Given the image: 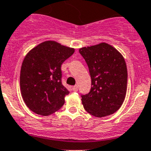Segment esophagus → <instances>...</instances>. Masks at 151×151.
I'll list each match as a JSON object with an SVG mask.
<instances>
[{
	"label": "esophagus",
	"instance_id": "esophagus-1",
	"mask_svg": "<svg viewBox=\"0 0 151 151\" xmlns=\"http://www.w3.org/2000/svg\"><path fill=\"white\" fill-rule=\"evenodd\" d=\"M72 90H73L74 92H76V91H78V85H74L72 87Z\"/></svg>",
	"mask_w": 151,
	"mask_h": 151
}]
</instances>
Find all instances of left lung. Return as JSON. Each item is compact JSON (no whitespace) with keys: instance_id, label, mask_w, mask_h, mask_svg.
I'll use <instances>...</instances> for the list:
<instances>
[{"instance_id":"left-lung-1","label":"left lung","mask_w":151,"mask_h":151,"mask_svg":"<svg viewBox=\"0 0 151 151\" xmlns=\"http://www.w3.org/2000/svg\"><path fill=\"white\" fill-rule=\"evenodd\" d=\"M79 52L91 78L89 93L81 94L83 107L97 117L112 114L121 107L126 96L127 70L124 59L106 43L82 47Z\"/></svg>"}]
</instances>
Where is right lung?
<instances>
[{
  "mask_svg": "<svg viewBox=\"0 0 151 151\" xmlns=\"http://www.w3.org/2000/svg\"><path fill=\"white\" fill-rule=\"evenodd\" d=\"M74 53L55 41H45L27 54L20 76L21 95L26 105L37 114H52L61 108L70 93L62 84L61 65Z\"/></svg>",
  "mask_w": 151,
  "mask_h": 151,
  "instance_id": "add662e5",
  "label": "right lung"
}]
</instances>
